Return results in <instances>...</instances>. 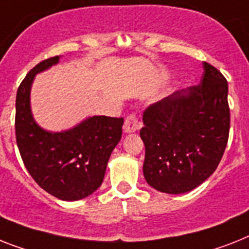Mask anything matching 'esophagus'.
I'll use <instances>...</instances> for the list:
<instances>
[{"label":"esophagus","mask_w":249,"mask_h":249,"mask_svg":"<svg viewBox=\"0 0 249 249\" xmlns=\"http://www.w3.org/2000/svg\"><path fill=\"white\" fill-rule=\"evenodd\" d=\"M140 121L139 117L136 114H129V116L126 117V121H124V124H123V131L126 133H132L136 132L137 129L140 128Z\"/></svg>","instance_id":"1"}]
</instances>
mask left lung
I'll use <instances>...</instances> for the list:
<instances>
[{
    "label": "left lung",
    "mask_w": 249,
    "mask_h": 249,
    "mask_svg": "<svg viewBox=\"0 0 249 249\" xmlns=\"http://www.w3.org/2000/svg\"><path fill=\"white\" fill-rule=\"evenodd\" d=\"M143 177L164 194L195 190L215 172L231 128L228 83L203 62L200 84L173 92L143 112Z\"/></svg>",
    "instance_id": "obj_1"
}]
</instances>
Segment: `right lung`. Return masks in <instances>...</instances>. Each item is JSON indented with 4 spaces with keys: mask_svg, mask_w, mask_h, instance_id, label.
Listing matches in <instances>:
<instances>
[{
    "mask_svg": "<svg viewBox=\"0 0 249 249\" xmlns=\"http://www.w3.org/2000/svg\"><path fill=\"white\" fill-rule=\"evenodd\" d=\"M58 62L59 55L42 61L18 86L16 142L29 174L43 190L59 200L77 201L102 186L110 154L122 137L123 118L92 116L61 132L39 126L30 107L33 81Z\"/></svg>",
    "mask_w": 249,
    "mask_h": 249,
    "instance_id": "obj_1",
    "label": "right lung"
}]
</instances>
